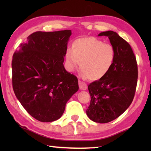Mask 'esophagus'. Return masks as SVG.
Segmentation results:
<instances>
[{
  "mask_svg": "<svg viewBox=\"0 0 151 151\" xmlns=\"http://www.w3.org/2000/svg\"><path fill=\"white\" fill-rule=\"evenodd\" d=\"M78 84H79V87L80 89L81 90H86L87 88V85L85 82H84L83 81H81V80H79L78 81Z\"/></svg>",
  "mask_w": 151,
  "mask_h": 151,
  "instance_id": "obj_1",
  "label": "esophagus"
}]
</instances>
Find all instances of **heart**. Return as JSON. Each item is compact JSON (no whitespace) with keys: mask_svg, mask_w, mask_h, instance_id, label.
Here are the masks:
<instances>
[{"mask_svg":"<svg viewBox=\"0 0 151 151\" xmlns=\"http://www.w3.org/2000/svg\"><path fill=\"white\" fill-rule=\"evenodd\" d=\"M115 51L113 45L94 38H78L72 43V49L65 52L66 66L73 71L78 66L86 78L96 80L106 75L112 67Z\"/></svg>","mask_w":151,"mask_h":151,"instance_id":"b5f03b06","label":"heart"}]
</instances>
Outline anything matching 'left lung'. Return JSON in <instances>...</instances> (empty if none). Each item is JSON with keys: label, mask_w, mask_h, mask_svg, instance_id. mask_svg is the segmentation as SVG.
Wrapping results in <instances>:
<instances>
[{"label": "left lung", "mask_w": 151, "mask_h": 151, "mask_svg": "<svg viewBox=\"0 0 151 151\" xmlns=\"http://www.w3.org/2000/svg\"><path fill=\"white\" fill-rule=\"evenodd\" d=\"M107 36L115 51L112 67L104 77L88 86L91 96L86 114L95 122L108 123L122 114L133 102L137 83V64L131 45L116 32Z\"/></svg>", "instance_id": "1"}]
</instances>
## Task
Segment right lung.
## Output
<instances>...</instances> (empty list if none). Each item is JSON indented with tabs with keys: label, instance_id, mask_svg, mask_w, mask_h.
Listing matches in <instances>:
<instances>
[{
	"label": "right lung",
	"instance_id": "obj_1",
	"mask_svg": "<svg viewBox=\"0 0 151 151\" xmlns=\"http://www.w3.org/2000/svg\"><path fill=\"white\" fill-rule=\"evenodd\" d=\"M71 35V30L34 32L13 55L14 93L29 114L40 122L58 119L79 88L77 77L63 65Z\"/></svg>",
	"mask_w": 151,
	"mask_h": 151
}]
</instances>
